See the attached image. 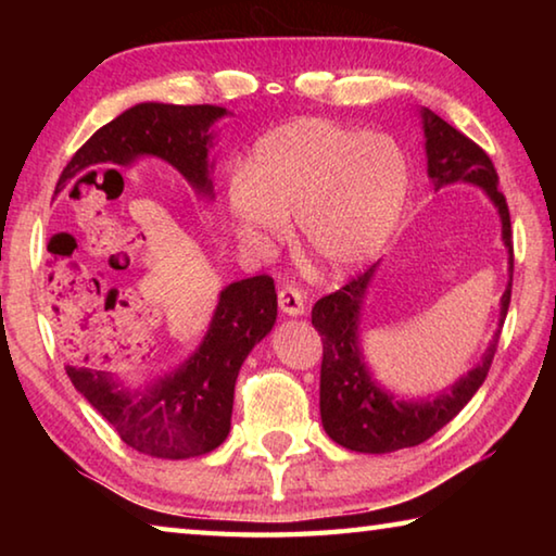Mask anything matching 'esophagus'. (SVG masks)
I'll return each mask as SVG.
<instances>
[{
    "instance_id": "obj_1",
    "label": "esophagus",
    "mask_w": 556,
    "mask_h": 556,
    "mask_svg": "<svg viewBox=\"0 0 556 556\" xmlns=\"http://www.w3.org/2000/svg\"><path fill=\"white\" fill-rule=\"evenodd\" d=\"M277 299H279L281 314L287 316L304 314V291H301L296 285H281L277 291Z\"/></svg>"
}]
</instances>
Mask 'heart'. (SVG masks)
I'll list each match as a JSON object with an SVG mask.
<instances>
[{
    "label": "heart",
    "mask_w": 556,
    "mask_h": 556,
    "mask_svg": "<svg viewBox=\"0 0 556 556\" xmlns=\"http://www.w3.org/2000/svg\"><path fill=\"white\" fill-rule=\"evenodd\" d=\"M407 162L384 135L301 119L262 139L230 178V211L244 242L269 248L299 235L318 265L348 269L378 250L402 208Z\"/></svg>",
    "instance_id": "1"
}]
</instances>
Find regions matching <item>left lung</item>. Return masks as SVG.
I'll list each match as a JSON object with an SVG mask.
<instances>
[{
	"label": "left lung",
	"instance_id": "1",
	"mask_svg": "<svg viewBox=\"0 0 556 556\" xmlns=\"http://www.w3.org/2000/svg\"><path fill=\"white\" fill-rule=\"evenodd\" d=\"M421 117H425L429 176L434 178V186L441 188L454 181H470L491 195V201L501 211L503 240L510 250L513 271L510 211H507L503 191L497 188V172L491 156L473 139L451 127L431 110L421 112ZM370 277L372 267L348 279L341 289L314 304L312 324L324 343L321 402L318 404H321L326 434L336 444L361 451V454H390L397 448L425 444L466 407L488 378L497 351V336L485 351L481 365H476L466 378H460L451 392L427 402H397L370 380L361 351H357V312H361V301ZM510 291L513 275L501 301V324L510 306Z\"/></svg>",
	"mask_w": 556,
	"mask_h": 556
}]
</instances>
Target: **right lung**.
<instances>
[{
    "label": "right lung",
    "instance_id": "right-lung-1",
    "mask_svg": "<svg viewBox=\"0 0 556 556\" xmlns=\"http://www.w3.org/2000/svg\"><path fill=\"white\" fill-rule=\"evenodd\" d=\"M225 115L215 105L142 102L100 127L65 164L55 193L80 168L125 166L152 154L178 168L188 184L211 193V125ZM115 172V168H112ZM277 318V291L269 275L225 287L211 331L184 368L154 388L129 392L86 357L65 365L71 382L108 425L139 454L154 458H193L218 448L230 431L235 380L244 357L265 338Z\"/></svg>",
    "mask_w": 556,
    "mask_h": 556
}]
</instances>
